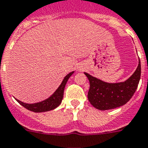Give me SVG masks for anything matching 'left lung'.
I'll return each instance as SVG.
<instances>
[{
  "instance_id": "8db88e82",
  "label": "left lung",
  "mask_w": 148,
  "mask_h": 148,
  "mask_svg": "<svg viewBox=\"0 0 148 148\" xmlns=\"http://www.w3.org/2000/svg\"><path fill=\"white\" fill-rule=\"evenodd\" d=\"M140 62L133 75L124 82L107 83L85 73L90 88L88 99L95 108L99 110H109L121 107L132 99L138 88L140 79Z\"/></svg>"
}]
</instances>
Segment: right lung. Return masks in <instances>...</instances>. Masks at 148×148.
Segmentation results:
<instances>
[{
    "label": "right lung",
    "instance_id": "1",
    "mask_svg": "<svg viewBox=\"0 0 148 148\" xmlns=\"http://www.w3.org/2000/svg\"><path fill=\"white\" fill-rule=\"evenodd\" d=\"M73 72L69 73L68 75L64 78V79L62 82V83L60 86V87L56 89V91L53 93V95L49 97V99H46L44 101L35 104H27L23 103V102L19 101L17 99H16V100L18 101L19 104H21V106H23L27 109L31 111V112H43L54 109V108H56L60 106V103L62 102V98H63V93H64L65 86H66V84L67 81H68L69 78L73 75Z\"/></svg>",
    "mask_w": 148,
    "mask_h": 148
}]
</instances>
